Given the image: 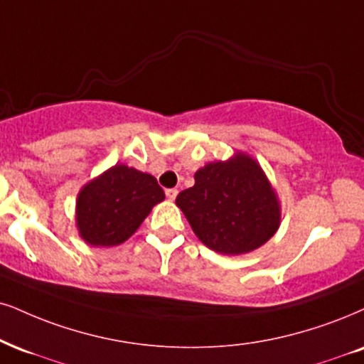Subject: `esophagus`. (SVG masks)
<instances>
[{
	"instance_id": "esophagus-1",
	"label": "esophagus",
	"mask_w": 364,
	"mask_h": 364,
	"mask_svg": "<svg viewBox=\"0 0 364 364\" xmlns=\"http://www.w3.org/2000/svg\"><path fill=\"white\" fill-rule=\"evenodd\" d=\"M178 191L177 189H167L165 191V196H167L168 200H175V197H177Z\"/></svg>"
}]
</instances>
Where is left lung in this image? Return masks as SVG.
<instances>
[{
    "label": "left lung",
    "mask_w": 364,
    "mask_h": 364,
    "mask_svg": "<svg viewBox=\"0 0 364 364\" xmlns=\"http://www.w3.org/2000/svg\"><path fill=\"white\" fill-rule=\"evenodd\" d=\"M194 178V187L182 191L175 203L208 248L241 255L275 235L280 223L275 192L250 156L208 164Z\"/></svg>",
    "instance_id": "obj_1"
}]
</instances>
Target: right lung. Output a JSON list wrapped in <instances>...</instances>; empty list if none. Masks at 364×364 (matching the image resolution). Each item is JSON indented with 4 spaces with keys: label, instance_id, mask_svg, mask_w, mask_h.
Here are the masks:
<instances>
[{
    "label": "right lung",
    "instance_id": "add662e5",
    "mask_svg": "<svg viewBox=\"0 0 364 364\" xmlns=\"http://www.w3.org/2000/svg\"><path fill=\"white\" fill-rule=\"evenodd\" d=\"M165 199L155 177L114 165L89 182L77 197V228L92 246L127 241L155 204Z\"/></svg>",
    "mask_w": 364,
    "mask_h": 364
}]
</instances>
